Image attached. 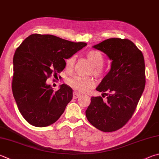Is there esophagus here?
Returning a JSON list of instances; mask_svg holds the SVG:
<instances>
[{
  "mask_svg": "<svg viewBox=\"0 0 159 159\" xmlns=\"http://www.w3.org/2000/svg\"><path fill=\"white\" fill-rule=\"evenodd\" d=\"M79 96H80V94H78L77 92H73V98H74V99H77V98L79 97Z\"/></svg>",
  "mask_w": 159,
  "mask_h": 159,
  "instance_id": "34e87169",
  "label": "esophagus"
}]
</instances>
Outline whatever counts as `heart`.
<instances>
[{"instance_id": "b5f03b06", "label": "heart", "mask_w": 159, "mask_h": 159, "mask_svg": "<svg viewBox=\"0 0 159 159\" xmlns=\"http://www.w3.org/2000/svg\"><path fill=\"white\" fill-rule=\"evenodd\" d=\"M86 57L91 62L92 67V73L97 78H102L105 74L102 66L105 62L104 57L99 51L90 50L86 53ZM76 57L71 56L65 60V69L68 71L74 70ZM67 84L70 87L77 92L84 93L94 86V80L91 77L74 76L67 80Z\"/></svg>"}]
</instances>
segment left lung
Here are the masks:
<instances>
[{"label": "left lung", "instance_id": "8db88e82", "mask_svg": "<svg viewBox=\"0 0 159 159\" xmlns=\"http://www.w3.org/2000/svg\"><path fill=\"white\" fill-rule=\"evenodd\" d=\"M93 48L112 60L111 68L96 88L107 96L92 97L85 111L89 122L100 131L112 132L131 119L145 86L143 53L127 39H106ZM108 92V93H106Z\"/></svg>", "mask_w": 159, "mask_h": 159}]
</instances>
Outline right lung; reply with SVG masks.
Returning a JSON list of instances; mask_svg holds the SVG:
<instances>
[{
	"label": "right lung",
	"instance_id": "right-lung-1",
	"mask_svg": "<svg viewBox=\"0 0 159 159\" xmlns=\"http://www.w3.org/2000/svg\"><path fill=\"white\" fill-rule=\"evenodd\" d=\"M86 45L51 34H33L16 48L11 89L19 112L31 125L49 126L64 112L73 90L62 84L54 91L46 81L64 70L65 59Z\"/></svg>",
	"mask_w": 159,
	"mask_h": 159
}]
</instances>
